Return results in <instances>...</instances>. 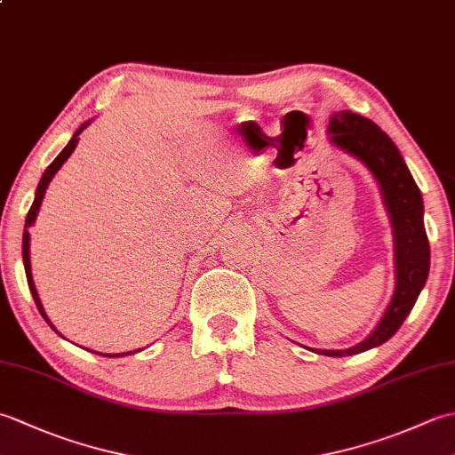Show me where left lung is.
<instances>
[{
    "label": "left lung",
    "mask_w": 455,
    "mask_h": 455,
    "mask_svg": "<svg viewBox=\"0 0 455 455\" xmlns=\"http://www.w3.org/2000/svg\"><path fill=\"white\" fill-rule=\"evenodd\" d=\"M332 147L360 160L371 172L389 212L395 240V291L383 316L360 344L346 350H313L321 355H354L381 346L399 331L427 285L430 244L424 230V205L399 148L377 124L352 111L332 113L328 123Z\"/></svg>",
    "instance_id": "left-lung-1"
}]
</instances>
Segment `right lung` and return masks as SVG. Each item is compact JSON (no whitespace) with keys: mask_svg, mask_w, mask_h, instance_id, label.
Listing matches in <instances>:
<instances>
[{"mask_svg":"<svg viewBox=\"0 0 455 455\" xmlns=\"http://www.w3.org/2000/svg\"><path fill=\"white\" fill-rule=\"evenodd\" d=\"M92 121H85L82 127L76 131L74 134H72V139H70V142L66 144L64 147V150L58 154V156L52 160V164L51 166H48L46 170H44V173H43V178H41V181H38V186H36V191H35V201H33V205H31V209H28V212H27V219H25V230H23V264H25V274H27V283H28V289H31V295H33V299H35V303H36V308H38V313L43 315V318L44 321L48 323V326L52 328L54 332H58L56 328H54V324L48 321V316H46V313H44V307H43V303H41V297H38V291H36V287H35V279H33V272H31V235H28V228H31L33 225H35V220H36V215H38V209H41V203H43V199H44V193H46V188H48V183L52 181V178H54V173L62 168V164L70 158V154L74 152V148L78 147V140H80V132L88 127ZM60 334V332H58ZM62 336V334H60ZM64 338V336H62ZM85 350H88V347H85ZM88 352H93V350H88ZM137 352H140V350H132V352H121V354H100V352H93V354H100V355H108V357H123V355H129V354H137Z\"/></svg>","mask_w":455,"mask_h":455,"instance_id":"1","label":"right lung"}]
</instances>
